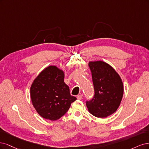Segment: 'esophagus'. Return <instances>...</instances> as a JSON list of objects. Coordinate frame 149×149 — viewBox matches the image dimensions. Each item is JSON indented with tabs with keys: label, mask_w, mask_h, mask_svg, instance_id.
I'll return each mask as SVG.
<instances>
[{
	"label": "esophagus",
	"mask_w": 149,
	"mask_h": 149,
	"mask_svg": "<svg viewBox=\"0 0 149 149\" xmlns=\"http://www.w3.org/2000/svg\"><path fill=\"white\" fill-rule=\"evenodd\" d=\"M82 98H83V95H82V94H80V95L77 96V99L79 100L82 99Z\"/></svg>",
	"instance_id": "34e87169"
}]
</instances>
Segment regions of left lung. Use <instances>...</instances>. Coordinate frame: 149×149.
Wrapping results in <instances>:
<instances>
[{
	"instance_id": "obj_1",
	"label": "left lung",
	"mask_w": 149,
	"mask_h": 149,
	"mask_svg": "<svg viewBox=\"0 0 149 149\" xmlns=\"http://www.w3.org/2000/svg\"><path fill=\"white\" fill-rule=\"evenodd\" d=\"M95 94L86 101L89 112L97 118H106L116 111L123 95V84L115 70L106 62H89Z\"/></svg>"
}]
</instances>
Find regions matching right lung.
Returning <instances> with one entry per match:
<instances>
[{
	"label": "right lung",
	"instance_id": "1",
	"mask_svg": "<svg viewBox=\"0 0 149 149\" xmlns=\"http://www.w3.org/2000/svg\"><path fill=\"white\" fill-rule=\"evenodd\" d=\"M63 71L51 65L38 75L30 88L33 107L43 118L55 121L67 113L77 98L70 94Z\"/></svg>",
	"mask_w": 149,
	"mask_h": 149
}]
</instances>
